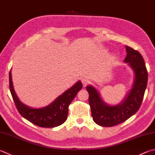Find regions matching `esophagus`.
Segmentation results:
<instances>
[{"mask_svg": "<svg viewBox=\"0 0 155 155\" xmlns=\"http://www.w3.org/2000/svg\"><path fill=\"white\" fill-rule=\"evenodd\" d=\"M81 82H82V83H83V85H84V86H86L87 84L89 83V80L87 79V78H83L82 79H81Z\"/></svg>", "mask_w": 155, "mask_h": 155, "instance_id": "34e87169", "label": "esophagus"}]
</instances>
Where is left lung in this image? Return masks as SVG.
<instances>
[{
    "label": "left lung",
    "instance_id": "8db88e82",
    "mask_svg": "<svg viewBox=\"0 0 155 155\" xmlns=\"http://www.w3.org/2000/svg\"><path fill=\"white\" fill-rule=\"evenodd\" d=\"M127 55L124 62L134 72L131 89L121 102L111 105L104 102L99 91L93 85H87L89 103L93 120L102 127H112L124 122L138 110L147 86L148 72L142 55L131 47L125 46Z\"/></svg>",
    "mask_w": 155,
    "mask_h": 155
}]
</instances>
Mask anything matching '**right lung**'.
Returning a JSON list of instances; mask_svg holds the SVG:
<instances>
[{
    "mask_svg": "<svg viewBox=\"0 0 155 155\" xmlns=\"http://www.w3.org/2000/svg\"><path fill=\"white\" fill-rule=\"evenodd\" d=\"M82 87L81 81H78L50 104L42 108H32L19 100L14 89L11 70L9 72L10 91L18 112L30 122L41 127H55L63 124L68 117L70 104Z\"/></svg>",
    "mask_w": 155,
    "mask_h": 155,
    "instance_id": "add662e5",
    "label": "right lung"
}]
</instances>
